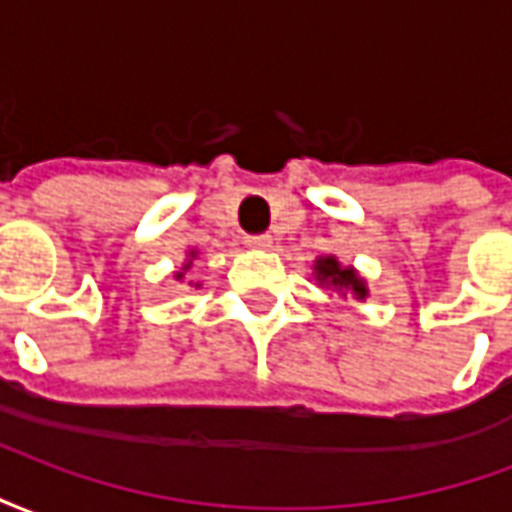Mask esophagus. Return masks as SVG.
<instances>
[{
  "label": "esophagus",
  "instance_id": "obj_1",
  "mask_svg": "<svg viewBox=\"0 0 512 512\" xmlns=\"http://www.w3.org/2000/svg\"><path fill=\"white\" fill-rule=\"evenodd\" d=\"M271 244H274V241H271V235H249V238H246V246H252V249H271Z\"/></svg>",
  "mask_w": 512,
  "mask_h": 512
}]
</instances>
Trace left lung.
<instances>
[{"mask_svg":"<svg viewBox=\"0 0 512 512\" xmlns=\"http://www.w3.org/2000/svg\"><path fill=\"white\" fill-rule=\"evenodd\" d=\"M315 279H318V285L321 288H334L337 293H343V296H354V299L365 301L367 299V282L359 274H356V268L343 266L337 257H318L315 260Z\"/></svg>","mask_w":512,"mask_h":512,"instance_id":"obj_1","label":"left lung"}]
</instances>
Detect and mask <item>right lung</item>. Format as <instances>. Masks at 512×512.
Instances as JSON below:
<instances>
[{"mask_svg": "<svg viewBox=\"0 0 512 512\" xmlns=\"http://www.w3.org/2000/svg\"><path fill=\"white\" fill-rule=\"evenodd\" d=\"M194 257H197V252H194V249H191V252H189V260H186V263H183V271H178V274H175V277L183 279V274H186V271H189V268H191V260H194ZM197 288H200V285H197Z\"/></svg>", "mask_w": 512, "mask_h": 512, "instance_id": "obj_1", "label": "right lung"}]
</instances>
